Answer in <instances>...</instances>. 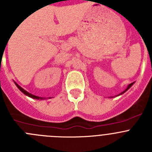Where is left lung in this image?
Segmentation results:
<instances>
[{
    "instance_id": "8db88e82",
    "label": "left lung",
    "mask_w": 152,
    "mask_h": 152,
    "mask_svg": "<svg viewBox=\"0 0 152 152\" xmlns=\"http://www.w3.org/2000/svg\"><path fill=\"white\" fill-rule=\"evenodd\" d=\"M134 84V83H131V84H129V85L128 86V87H127V88H126V90H125V91H123V93H121V94H124V93L125 92H126V91H127V90H129V88H131V87H132V84ZM120 94H119V95H120Z\"/></svg>"
}]
</instances>
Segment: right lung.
<instances>
[{
  "label": "right lung",
  "mask_w": 152,
  "mask_h": 152,
  "mask_svg": "<svg viewBox=\"0 0 152 152\" xmlns=\"http://www.w3.org/2000/svg\"><path fill=\"white\" fill-rule=\"evenodd\" d=\"M15 84H16V85H17V88H19V90H20V91H22V92L24 94H26V96H30V97L33 98V99H42V97H39V96H35V95L31 94L30 93L27 92V91H25V90H24V89H23V88H21L20 86H19L18 84H17V83H15Z\"/></svg>",
  "instance_id": "right-lung-1"
}]
</instances>
